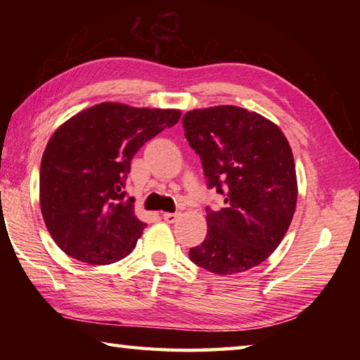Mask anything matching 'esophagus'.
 I'll use <instances>...</instances> for the list:
<instances>
[{"label":"esophagus","mask_w":360,"mask_h":360,"mask_svg":"<svg viewBox=\"0 0 360 360\" xmlns=\"http://www.w3.org/2000/svg\"><path fill=\"white\" fill-rule=\"evenodd\" d=\"M162 218L167 221V223H174L176 219L179 218V212H174V213H170V212H167V213H164L162 215Z\"/></svg>","instance_id":"esophagus-1"}]
</instances>
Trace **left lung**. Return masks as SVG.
Returning <instances> with one entry per match:
<instances>
[{
	"label": "left lung",
	"mask_w": 360,
	"mask_h": 360,
	"mask_svg": "<svg viewBox=\"0 0 360 360\" xmlns=\"http://www.w3.org/2000/svg\"><path fill=\"white\" fill-rule=\"evenodd\" d=\"M182 125L207 187L224 196L223 209H205L207 235L188 250L190 259L219 275L258 266L278 248L295 212L288 139L271 120L232 105L188 111Z\"/></svg>",
	"instance_id": "left-lung-1"
}]
</instances>
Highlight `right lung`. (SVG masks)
<instances>
[{"label":"right lung","instance_id":"add662e5","mask_svg":"<svg viewBox=\"0 0 360 360\" xmlns=\"http://www.w3.org/2000/svg\"><path fill=\"white\" fill-rule=\"evenodd\" d=\"M178 110L105 102L75 114L52 134L40 167L44 224L66 255L88 264L125 258L145 223L125 181L145 142L178 124Z\"/></svg>","mask_w":360,"mask_h":360}]
</instances>
